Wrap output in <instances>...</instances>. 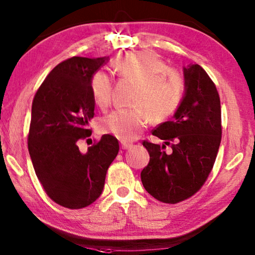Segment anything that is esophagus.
<instances>
[{"instance_id": "obj_1", "label": "esophagus", "mask_w": 255, "mask_h": 255, "mask_svg": "<svg viewBox=\"0 0 255 255\" xmlns=\"http://www.w3.org/2000/svg\"><path fill=\"white\" fill-rule=\"evenodd\" d=\"M131 146V143H128V142H121V149L124 150H127L129 147Z\"/></svg>"}]
</instances>
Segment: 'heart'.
<instances>
[{
    "instance_id": "b5f03b06",
    "label": "heart",
    "mask_w": 255,
    "mask_h": 255,
    "mask_svg": "<svg viewBox=\"0 0 255 255\" xmlns=\"http://www.w3.org/2000/svg\"><path fill=\"white\" fill-rule=\"evenodd\" d=\"M113 70L121 79L134 83L131 105L106 116L101 127L124 142L137 138L149 121H164L176 111L183 97L184 86L175 71L151 51H134L118 57ZM90 90L96 105L104 108L110 103L112 80L103 71L95 72Z\"/></svg>"
}]
</instances>
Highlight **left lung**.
I'll return each instance as SVG.
<instances>
[{"label": "left lung", "mask_w": 255, "mask_h": 255, "mask_svg": "<svg viewBox=\"0 0 255 255\" xmlns=\"http://www.w3.org/2000/svg\"><path fill=\"white\" fill-rule=\"evenodd\" d=\"M184 95L173 119L152 135L162 145L144 140L150 161L140 173L143 187L162 203L176 204L203 187L221 143V104L214 82L198 64L183 67ZM166 145L172 151L166 152Z\"/></svg>", "instance_id": "1"}]
</instances>
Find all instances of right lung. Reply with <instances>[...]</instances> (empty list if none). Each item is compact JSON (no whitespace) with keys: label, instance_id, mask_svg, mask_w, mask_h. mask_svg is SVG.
Listing matches in <instances>:
<instances>
[{"label":"right lung","instance_id":"1","mask_svg":"<svg viewBox=\"0 0 255 255\" xmlns=\"http://www.w3.org/2000/svg\"><path fill=\"white\" fill-rule=\"evenodd\" d=\"M109 57H72L52 70L34 96L28 152L44 191L71 210L93 204L103 191L110 165L119 152L112 135L81 153L78 143L91 135L95 102L90 80Z\"/></svg>","mask_w":255,"mask_h":255}]
</instances>
